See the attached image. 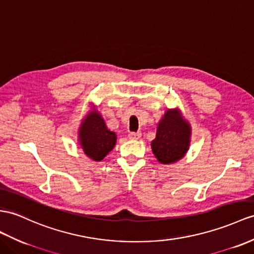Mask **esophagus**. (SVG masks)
<instances>
[{"label": "esophagus", "mask_w": 254, "mask_h": 254, "mask_svg": "<svg viewBox=\"0 0 254 254\" xmlns=\"http://www.w3.org/2000/svg\"><path fill=\"white\" fill-rule=\"evenodd\" d=\"M128 137H129V139H131V140H138L141 137V132L140 131H138V132H130V133L128 134Z\"/></svg>", "instance_id": "34e87169"}]
</instances>
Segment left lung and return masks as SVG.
<instances>
[{"instance_id":"obj_1","label":"left lung","mask_w":254,"mask_h":254,"mask_svg":"<svg viewBox=\"0 0 254 254\" xmlns=\"http://www.w3.org/2000/svg\"><path fill=\"white\" fill-rule=\"evenodd\" d=\"M190 127L178 109L168 110L157 125L151 146L159 163L169 165L181 159L190 146Z\"/></svg>"}]
</instances>
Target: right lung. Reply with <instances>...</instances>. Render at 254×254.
Instances as JSON below:
<instances>
[{
  "mask_svg": "<svg viewBox=\"0 0 254 254\" xmlns=\"http://www.w3.org/2000/svg\"><path fill=\"white\" fill-rule=\"evenodd\" d=\"M79 144L92 160L100 162L116 143V134L108 129L102 116L92 111L84 120L78 131Z\"/></svg>",
  "mask_w": 254,
  "mask_h": 254,
  "instance_id": "add662e5",
  "label": "right lung"
}]
</instances>
